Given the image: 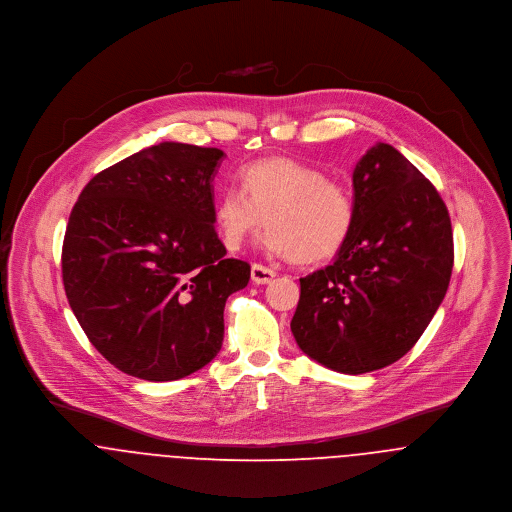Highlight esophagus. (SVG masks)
Wrapping results in <instances>:
<instances>
[{"instance_id":"esophagus-1","label":"esophagus","mask_w":512,"mask_h":512,"mask_svg":"<svg viewBox=\"0 0 512 512\" xmlns=\"http://www.w3.org/2000/svg\"><path fill=\"white\" fill-rule=\"evenodd\" d=\"M275 277H277V273H275L273 269L265 267V265L255 263V265L251 267V281L255 284H269Z\"/></svg>"}]
</instances>
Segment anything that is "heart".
Returning <instances> with one entry per match:
<instances>
[{
  "mask_svg": "<svg viewBox=\"0 0 512 512\" xmlns=\"http://www.w3.org/2000/svg\"><path fill=\"white\" fill-rule=\"evenodd\" d=\"M349 188L326 172L288 157L261 159L241 172V188H226L214 208L224 245L237 251L251 233L269 226L263 245L312 265L334 257L353 226Z\"/></svg>",
  "mask_w": 512,
  "mask_h": 512,
  "instance_id": "heart-1",
  "label": "heart"
}]
</instances>
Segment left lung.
I'll return each instance as SVG.
<instances>
[{"label":"left lung","instance_id":"8db88e82","mask_svg":"<svg viewBox=\"0 0 512 512\" xmlns=\"http://www.w3.org/2000/svg\"><path fill=\"white\" fill-rule=\"evenodd\" d=\"M353 208L336 261L300 279L290 330L310 359L361 375L398 361L428 328L452 277L454 235L434 184L387 143L355 165Z\"/></svg>","mask_w":512,"mask_h":512}]
</instances>
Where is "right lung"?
Listing matches in <instances>:
<instances>
[{
  "mask_svg": "<svg viewBox=\"0 0 512 512\" xmlns=\"http://www.w3.org/2000/svg\"><path fill=\"white\" fill-rule=\"evenodd\" d=\"M222 159L214 147H147L98 172L70 212L68 304L92 345L131 377L176 381L222 349L226 300L251 277L214 228Z\"/></svg>",
  "mask_w": 512,
  "mask_h": 512,
  "instance_id": "1",
  "label": "right lung"
}]
</instances>
